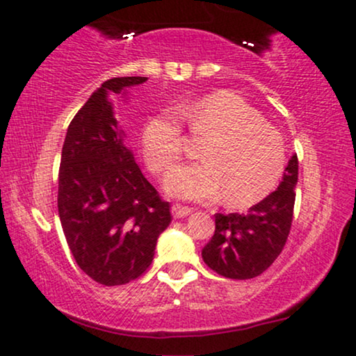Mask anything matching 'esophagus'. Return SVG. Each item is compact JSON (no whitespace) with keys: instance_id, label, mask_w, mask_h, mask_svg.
<instances>
[{"instance_id":"1","label":"esophagus","mask_w":356,"mask_h":356,"mask_svg":"<svg viewBox=\"0 0 356 356\" xmlns=\"http://www.w3.org/2000/svg\"><path fill=\"white\" fill-rule=\"evenodd\" d=\"M171 213H173L175 218H185V216H188L191 213V208L188 207H183V204H173L171 207Z\"/></svg>"}]
</instances>
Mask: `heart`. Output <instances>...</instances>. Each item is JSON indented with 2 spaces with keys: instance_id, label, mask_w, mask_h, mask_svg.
<instances>
[{
  "instance_id": "heart-1",
  "label": "heart",
  "mask_w": 356,
  "mask_h": 356,
  "mask_svg": "<svg viewBox=\"0 0 356 356\" xmlns=\"http://www.w3.org/2000/svg\"><path fill=\"white\" fill-rule=\"evenodd\" d=\"M175 111L152 116L141 131L146 166L154 175L168 173L181 160L185 136L178 115L191 135L208 140L200 149L203 163L175 170L166 179L171 195L188 200L223 195L229 207H250L277 186L286 161L283 138L243 98L215 91Z\"/></svg>"
}]
</instances>
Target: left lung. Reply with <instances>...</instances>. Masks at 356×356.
I'll return each instance as SVG.
<instances>
[{"mask_svg": "<svg viewBox=\"0 0 356 356\" xmlns=\"http://www.w3.org/2000/svg\"><path fill=\"white\" fill-rule=\"evenodd\" d=\"M296 181L298 158L293 154L273 193L246 213H216L215 235L203 248V261L232 280L254 278L270 268L290 235Z\"/></svg>", "mask_w": 356, "mask_h": 356, "instance_id": "8db88e82", "label": "left lung"}]
</instances>
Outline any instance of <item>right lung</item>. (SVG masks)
<instances>
[{
  "instance_id": "right-lung-1",
  "label": "right lung",
  "mask_w": 356,
  "mask_h": 356,
  "mask_svg": "<svg viewBox=\"0 0 356 356\" xmlns=\"http://www.w3.org/2000/svg\"><path fill=\"white\" fill-rule=\"evenodd\" d=\"M111 78L83 104L66 131L58 175V213L74 261L99 285L133 282L148 270L171 221L163 202L123 145L108 93L145 83Z\"/></svg>"
}]
</instances>
